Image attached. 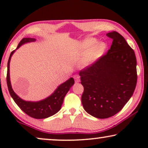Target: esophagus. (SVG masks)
Wrapping results in <instances>:
<instances>
[{
  "label": "esophagus",
  "instance_id": "1",
  "mask_svg": "<svg viewBox=\"0 0 148 148\" xmlns=\"http://www.w3.org/2000/svg\"><path fill=\"white\" fill-rule=\"evenodd\" d=\"M74 80H75L76 83H79L80 82V76L79 75H75L74 76Z\"/></svg>",
  "mask_w": 148,
  "mask_h": 148
}]
</instances>
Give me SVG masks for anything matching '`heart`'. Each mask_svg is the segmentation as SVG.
I'll return each mask as SVG.
<instances>
[{"mask_svg":"<svg viewBox=\"0 0 148 148\" xmlns=\"http://www.w3.org/2000/svg\"><path fill=\"white\" fill-rule=\"evenodd\" d=\"M97 42L95 39H89L86 41L83 42L79 46V54L82 55L85 51L90 49L91 47L92 48L88 51L87 53L86 54L84 59L82 60V64L84 65H86L91 61L97 58V57L100 56L102 54L105 49V45L103 43H97L95 45H94Z\"/></svg>","mask_w":148,"mask_h":148,"instance_id":"obj_1","label":"heart"}]
</instances>
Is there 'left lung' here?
<instances>
[{"label":"left lung","mask_w":148,"mask_h":148,"mask_svg":"<svg viewBox=\"0 0 148 148\" xmlns=\"http://www.w3.org/2000/svg\"><path fill=\"white\" fill-rule=\"evenodd\" d=\"M106 35L113 40L111 49L79 72L84 88L83 106L88 113L100 119L110 118L121 111L137 83L134 50L120 33L113 31Z\"/></svg>","instance_id":"1"}]
</instances>
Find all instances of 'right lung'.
Segmentation results:
<instances>
[{
    "label": "right lung",
    "instance_id": "right-lung-1",
    "mask_svg": "<svg viewBox=\"0 0 148 148\" xmlns=\"http://www.w3.org/2000/svg\"><path fill=\"white\" fill-rule=\"evenodd\" d=\"M34 38H23L21 41L18 44L17 49L20 47L23 44L26 42L35 41ZM14 51L11 52L10 53L9 60L8 62V72H7V84L9 92L12 99H14L15 103L18 105V106L23 111L25 114L29 115L31 118L35 119H44L47 118L48 117L51 116L56 113L57 112L60 111L61 106L64 97L67 92L69 90L70 88L74 84V80L73 78L67 80V81L61 84L58 88L56 90L55 92L47 97V99L42 100V101L33 102V101H25L24 100L21 99L16 95L12 90L10 81V61L11 59L12 56Z\"/></svg>",
    "mask_w": 148,
    "mask_h": 148
}]
</instances>
